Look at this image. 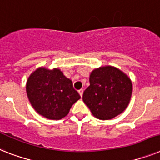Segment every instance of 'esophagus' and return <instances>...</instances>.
<instances>
[{
	"label": "esophagus",
	"instance_id": "obj_1",
	"mask_svg": "<svg viewBox=\"0 0 160 160\" xmlns=\"http://www.w3.org/2000/svg\"><path fill=\"white\" fill-rule=\"evenodd\" d=\"M78 93H79V95H80V96H82V94H83V90L82 89H80L78 91Z\"/></svg>",
	"mask_w": 160,
	"mask_h": 160
}]
</instances>
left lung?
Segmentation results:
<instances>
[{"label": "left lung", "mask_w": 160, "mask_h": 160, "mask_svg": "<svg viewBox=\"0 0 160 160\" xmlns=\"http://www.w3.org/2000/svg\"><path fill=\"white\" fill-rule=\"evenodd\" d=\"M82 101L96 118L111 119L124 111L132 92V83L124 72L105 66L92 71Z\"/></svg>", "instance_id": "8db88e82"}]
</instances>
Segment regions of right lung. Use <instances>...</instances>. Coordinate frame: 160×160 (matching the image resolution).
I'll list each match as a JSON object with an SVG mask.
<instances>
[{
  "label": "right lung",
  "instance_id": "1",
  "mask_svg": "<svg viewBox=\"0 0 160 160\" xmlns=\"http://www.w3.org/2000/svg\"><path fill=\"white\" fill-rule=\"evenodd\" d=\"M26 92L34 109L49 119L65 117L72 105L81 98L72 81L59 68L36 69L28 79Z\"/></svg>",
  "mask_w": 160,
  "mask_h": 160
}]
</instances>
